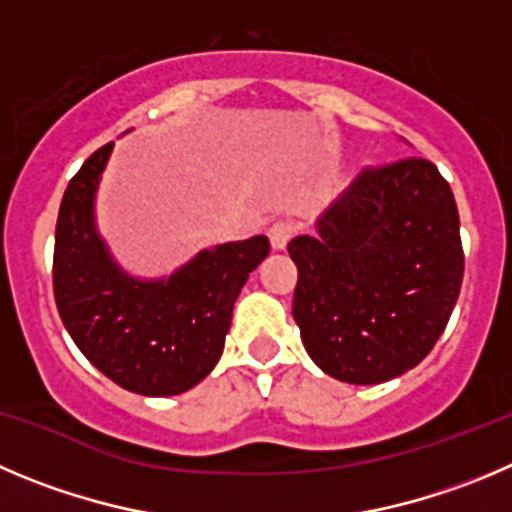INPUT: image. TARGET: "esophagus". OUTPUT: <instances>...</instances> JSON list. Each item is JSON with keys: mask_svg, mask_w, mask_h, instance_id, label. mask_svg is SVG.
<instances>
[{"mask_svg": "<svg viewBox=\"0 0 512 512\" xmlns=\"http://www.w3.org/2000/svg\"><path fill=\"white\" fill-rule=\"evenodd\" d=\"M293 232H295V224L288 222V219H280V222L270 224V229H267V237H270V242L275 250H285V245L290 242Z\"/></svg>", "mask_w": 512, "mask_h": 512, "instance_id": "34e87169", "label": "esophagus"}]
</instances>
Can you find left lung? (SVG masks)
Listing matches in <instances>:
<instances>
[{
	"label": "left lung",
	"instance_id": "8db88e82",
	"mask_svg": "<svg viewBox=\"0 0 512 512\" xmlns=\"http://www.w3.org/2000/svg\"><path fill=\"white\" fill-rule=\"evenodd\" d=\"M288 252L305 351L346 384L414 369L450 321L465 272L455 197L427 159L361 171Z\"/></svg>",
	"mask_w": 512,
	"mask_h": 512
}]
</instances>
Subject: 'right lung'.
Wrapping results in <instances>:
<instances>
[{
  "label": "right lung",
  "instance_id": "1",
  "mask_svg": "<svg viewBox=\"0 0 512 512\" xmlns=\"http://www.w3.org/2000/svg\"><path fill=\"white\" fill-rule=\"evenodd\" d=\"M113 143L62 194L52 288L62 326L90 364L141 396H174L217 366L234 300L270 252L265 234L197 252L169 278L123 270L95 227V191Z\"/></svg>",
  "mask_w": 512,
  "mask_h": 512
}]
</instances>
